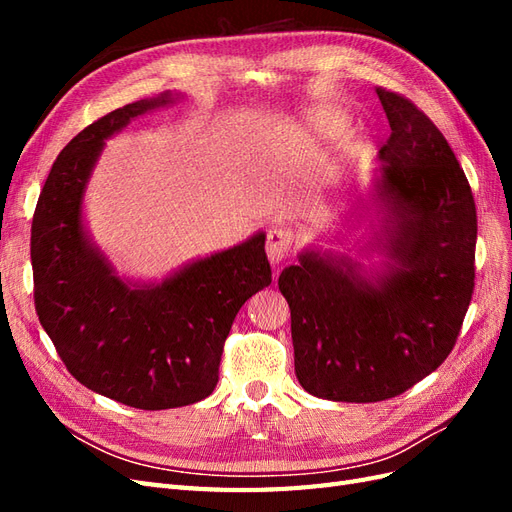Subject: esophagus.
<instances>
[{
    "mask_svg": "<svg viewBox=\"0 0 512 512\" xmlns=\"http://www.w3.org/2000/svg\"><path fill=\"white\" fill-rule=\"evenodd\" d=\"M292 230L286 226H275L269 230L267 235V256L273 265H280V262L288 256L290 245H292Z\"/></svg>",
    "mask_w": 512,
    "mask_h": 512,
    "instance_id": "obj_1",
    "label": "esophagus"
}]
</instances>
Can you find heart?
<instances>
[{
  "instance_id": "obj_1",
  "label": "heart",
  "mask_w": 512,
  "mask_h": 512,
  "mask_svg": "<svg viewBox=\"0 0 512 512\" xmlns=\"http://www.w3.org/2000/svg\"><path fill=\"white\" fill-rule=\"evenodd\" d=\"M342 128H344V119L331 117V115L320 119V130H322L324 134H337V132H342Z\"/></svg>"
}]
</instances>
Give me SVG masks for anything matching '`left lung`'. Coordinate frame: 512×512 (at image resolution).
Here are the masks:
<instances>
[{"label":"left lung","mask_w":512,"mask_h":512,"mask_svg":"<svg viewBox=\"0 0 512 512\" xmlns=\"http://www.w3.org/2000/svg\"><path fill=\"white\" fill-rule=\"evenodd\" d=\"M376 94L391 126L376 177L386 211L378 243L391 262L371 284L356 262L309 250L277 280L301 386L354 404L397 397L436 371L474 292L476 205L466 173L421 108L384 87Z\"/></svg>","instance_id":"1"}]
</instances>
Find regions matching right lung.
<instances>
[{"instance_id":"add662e5","label":"right lung","mask_w":512,"mask_h":512,"mask_svg":"<svg viewBox=\"0 0 512 512\" xmlns=\"http://www.w3.org/2000/svg\"><path fill=\"white\" fill-rule=\"evenodd\" d=\"M162 94L100 117L59 153L32 222L34 301L40 324L87 389L138 410L190 406L213 393L241 305L271 284L265 232L196 260L162 284L115 275L83 230V192L104 141Z\"/></svg>"}]
</instances>
